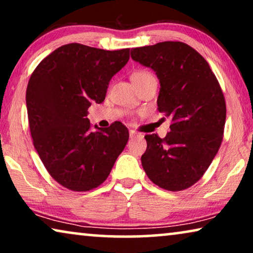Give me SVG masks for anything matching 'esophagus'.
Listing matches in <instances>:
<instances>
[{"label":"esophagus","instance_id":"1","mask_svg":"<svg viewBox=\"0 0 253 253\" xmlns=\"http://www.w3.org/2000/svg\"><path fill=\"white\" fill-rule=\"evenodd\" d=\"M130 137L131 138H136V137H143V134L136 132L134 130H130Z\"/></svg>","mask_w":253,"mask_h":253}]
</instances>
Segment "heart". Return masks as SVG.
<instances>
[{"label":"heart","mask_w":253,"mask_h":253,"mask_svg":"<svg viewBox=\"0 0 253 253\" xmlns=\"http://www.w3.org/2000/svg\"><path fill=\"white\" fill-rule=\"evenodd\" d=\"M131 78H132V82L136 84L137 87H140L141 85H144L145 83L150 81V79L154 78V76L147 70H137L133 72Z\"/></svg>","instance_id":"obj_1"}]
</instances>
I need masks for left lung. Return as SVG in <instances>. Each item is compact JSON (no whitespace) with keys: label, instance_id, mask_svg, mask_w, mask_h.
I'll return each instance as SVG.
<instances>
[{"label":"left lung","instance_id":"8db88e82","mask_svg":"<svg viewBox=\"0 0 253 253\" xmlns=\"http://www.w3.org/2000/svg\"><path fill=\"white\" fill-rule=\"evenodd\" d=\"M131 57L155 71L161 85L158 109L171 121L165 138L145 136L141 165L154 184L182 191L203 177L222 143V89L205 58L181 41L132 48Z\"/></svg>","mask_w":253,"mask_h":253}]
</instances>
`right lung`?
<instances>
[{"label": "right lung", "instance_id": "1", "mask_svg": "<svg viewBox=\"0 0 253 253\" xmlns=\"http://www.w3.org/2000/svg\"><path fill=\"white\" fill-rule=\"evenodd\" d=\"M129 57L130 48L68 43L44 57L31 75L26 106L33 145L51 177L71 191L102 184L129 140L121 122L102 129L87 119L88 107L105 100L110 79Z\"/></svg>", "mask_w": 253, "mask_h": 253}]
</instances>
